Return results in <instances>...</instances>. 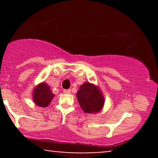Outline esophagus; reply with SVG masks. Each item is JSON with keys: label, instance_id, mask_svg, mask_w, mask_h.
Segmentation results:
<instances>
[{"label": "esophagus", "instance_id": "esophagus-1", "mask_svg": "<svg viewBox=\"0 0 158 158\" xmlns=\"http://www.w3.org/2000/svg\"><path fill=\"white\" fill-rule=\"evenodd\" d=\"M63 91H64V94H70V89H64V90H63Z\"/></svg>", "mask_w": 158, "mask_h": 158}]
</instances>
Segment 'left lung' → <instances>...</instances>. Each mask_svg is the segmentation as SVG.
<instances>
[{"label": "left lung", "mask_w": 158, "mask_h": 158, "mask_svg": "<svg viewBox=\"0 0 158 158\" xmlns=\"http://www.w3.org/2000/svg\"><path fill=\"white\" fill-rule=\"evenodd\" d=\"M77 97L81 109L85 113H97L104 105V98L101 91L97 87L89 82L81 85Z\"/></svg>", "instance_id": "1"}]
</instances>
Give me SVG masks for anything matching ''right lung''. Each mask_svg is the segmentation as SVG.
I'll return each instance as SVG.
<instances>
[{"label":"right lung","instance_id":"obj_1","mask_svg":"<svg viewBox=\"0 0 158 158\" xmlns=\"http://www.w3.org/2000/svg\"><path fill=\"white\" fill-rule=\"evenodd\" d=\"M33 100L37 106L47 107L51 102L54 94L50 89V87L46 83L42 82L34 89Z\"/></svg>","mask_w":158,"mask_h":158}]
</instances>
